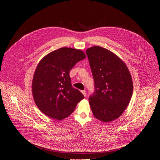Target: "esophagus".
Returning <instances> with one entry per match:
<instances>
[{
	"label": "esophagus",
	"mask_w": 160,
	"mask_h": 160,
	"mask_svg": "<svg viewBox=\"0 0 160 160\" xmlns=\"http://www.w3.org/2000/svg\"><path fill=\"white\" fill-rule=\"evenodd\" d=\"M82 94H83V96H85V97H86V96H87V93H86V90H82Z\"/></svg>",
	"instance_id": "1"
}]
</instances>
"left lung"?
Returning a JSON list of instances; mask_svg holds the SVG:
<instances>
[{
    "label": "left lung",
    "instance_id": "1",
    "mask_svg": "<svg viewBox=\"0 0 160 160\" xmlns=\"http://www.w3.org/2000/svg\"><path fill=\"white\" fill-rule=\"evenodd\" d=\"M94 80L88 98L94 117L104 122L119 118L128 106L133 83L125 64L114 53L99 46L86 51Z\"/></svg>",
    "mask_w": 160,
    "mask_h": 160
}]
</instances>
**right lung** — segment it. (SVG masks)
<instances>
[{
  "label": "right lung",
  "instance_id": "add662e5",
  "mask_svg": "<svg viewBox=\"0 0 160 160\" xmlns=\"http://www.w3.org/2000/svg\"><path fill=\"white\" fill-rule=\"evenodd\" d=\"M85 58L81 50L62 48L45 56L38 63L32 81L35 102L45 115L58 120L68 117L84 98L73 87L70 72Z\"/></svg>",
  "mask_w": 160,
  "mask_h": 160
}]
</instances>
